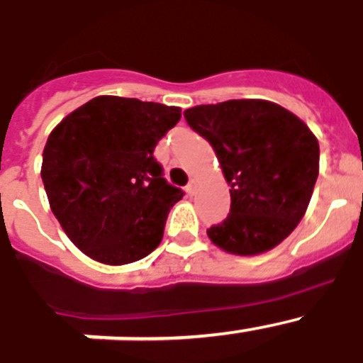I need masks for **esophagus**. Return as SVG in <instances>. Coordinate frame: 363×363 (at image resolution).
<instances>
[{"label":"esophagus","instance_id":"obj_1","mask_svg":"<svg viewBox=\"0 0 363 363\" xmlns=\"http://www.w3.org/2000/svg\"><path fill=\"white\" fill-rule=\"evenodd\" d=\"M196 187H198V182L196 179H191V182H189V185H187V189H185V191H187V194H194V192H196Z\"/></svg>","mask_w":363,"mask_h":363}]
</instances>
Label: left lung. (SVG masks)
Instances as JSON below:
<instances>
[{
    "label": "left lung",
    "mask_w": 363,
    "mask_h": 363,
    "mask_svg": "<svg viewBox=\"0 0 363 363\" xmlns=\"http://www.w3.org/2000/svg\"><path fill=\"white\" fill-rule=\"evenodd\" d=\"M213 145L230 185V213L207 230L236 256L280 245L309 207L320 171V145L296 114L267 99H229L184 112Z\"/></svg>",
    "instance_id": "8db88e82"
}]
</instances>
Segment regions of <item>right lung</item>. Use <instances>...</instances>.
<instances>
[{
  "label": "right lung",
  "instance_id": "1",
  "mask_svg": "<svg viewBox=\"0 0 363 363\" xmlns=\"http://www.w3.org/2000/svg\"><path fill=\"white\" fill-rule=\"evenodd\" d=\"M179 118V107L98 96L54 127L41 179L50 211L83 255L125 265L160 245L184 192L167 184L154 149Z\"/></svg>",
  "mask_w": 363,
  "mask_h": 363
}]
</instances>
